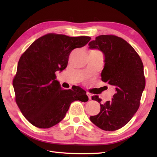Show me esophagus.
Here are the masks:
<instances>
[{"label": "esophagus", "mask_w": 157, "mask_h": 157, "mask_svg": "<svg viewBox=\"0 0 157 157\" xmlns=\"http://www.w3.org/2000/svg\"><path fill=\"white\" fill-rule=\"evenodd\" d=\"M86 94H87V96H88V98H89V100H91L92 99V95L90 94L89 92H87L86 93Z\"/></svg>", "instance_id": "34e87169"}]
</instances>
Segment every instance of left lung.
Instances as JSON below:
<instances>
[{
    "label": "left lung",
    "mask_w": 157,
    "mask_h": 157,
    "mask_svg": "<svg viewBox=\"0 0 157 157\" xmlns=\"http://www.w3.org/2000/svg\"><path fill=\"white\" fill-rule=\"evenodd\" d=\"M104 55L102 80L115 89L111 101L101 104L98 96L92 99L100 103L98 115L90 117L95 125L105 131H115L125 125L138 111L145 88L144 66L134 48L124 40L113 35H101L88 44Z\"/></svg>",
    "instance_id": "left-lung-1"
}]
</instances>
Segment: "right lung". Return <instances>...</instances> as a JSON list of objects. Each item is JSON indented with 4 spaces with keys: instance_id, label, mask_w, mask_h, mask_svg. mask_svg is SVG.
<instances>
[{
    "instance_id": "1",
    "label": "right lung",
    "mask_w": 157,
    "mask_h": 157,
    "mask_svg": "<svg viewBox=\"0 0 157 157\" xmlns=\"http://www.w3.org/2000/svg\"><path fill=\"white\" fill-rule=\"evenodd\" d=\"M90 39L48 34L36 40L21 56L13 86L17 104L33 125L51 128L64 119L72 102L88 101L79 86L62 90L55 72L63 71L73 50L84 46Z\"/></svg>"
}]
</instances>
